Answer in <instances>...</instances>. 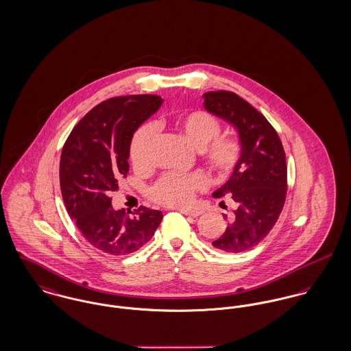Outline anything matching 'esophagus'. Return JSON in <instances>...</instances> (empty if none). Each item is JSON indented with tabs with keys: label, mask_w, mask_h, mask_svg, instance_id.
<instances>
[{
	"label": "esophagus",
	"mask_w": 351,
	"mask_h": 351,
	"mask_svg": "<svg viewBox=\"0 0 351 351\" xmlns=\"http://www.w3.org/2000/svg\"><path fill=\"white\" fill-rule=\"evenodd\" d=\"M182 214L184 215L192 216V217H197V216L202 215V211L200 210H189V208H180L179 210Z\"/></svg>",
	"instance_id": "34e87169"
}]
</instances>
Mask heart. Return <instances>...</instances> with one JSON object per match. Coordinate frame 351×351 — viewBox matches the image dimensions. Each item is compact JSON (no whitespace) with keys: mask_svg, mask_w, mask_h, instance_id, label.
Returning <instances> with one entry per match:
<instances>
[{"mask_svg":"<svg viewBox=\"0 0 351 351\" xmlns=\"http://www.w3.org/2000/svg\"><path fill=\"white\" fill-rule=\"evenodd\" d=\"M176 130L189 145L199 148L200 158L219 175L231 173L242 159L243 145L234 136L219 135L221 125L215 116L206 110H191L176 119ZM156 138L154 123L141 127L132 138L130 148L131 162L138 169L152 164V151ZM207 179L203 173L189 175L167 173L149 189V196L156 203L168 207H183L191 203L195 192L203 189Z\"/></svg>","mask_w":351,"mask_h":351,"instance_id":"obj_1","label":"heart"}]
</instances>
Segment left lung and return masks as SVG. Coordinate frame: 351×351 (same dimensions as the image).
Listing matches in <instances>:
<instances>
[{"label":"left lung","instance_id":"left-lung-1","mask_svg":"<svg viewBox=\"0 0 351 351\" xmlns=\"http://www.w3.org/2000/svg\"><path fill=\"white\" fill-rule=\"evenodd\" d=\"M207 112L226 120L239 134L242 159L216 199L230 197L235 208L227 228L213 245L238 254L262 242L280 215L287 192V165L282 141L267 119L234 92L203 95ZM224 203V202H221Z\"/></svg>","mask_w":351,"mask_h":351}]
</instances>
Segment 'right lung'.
<instances>
[{"instance_id": "obj_1", "label": "right lung", "mask_w": 351, "mask_h": 351, "mask_svg": "<svg viewBox=\"0 0 351 351\" xmlns=\"http://www.w3.org/2000/svg\"><path fill=\"white\" fill-rule=\"evenodd\" d=\"M162 104L160 96L112 97L90 109L68 136L60 160V187L85 241L109 255H128L149 242L162 211L140 206L134 216L114 210L109 193L130 171L136 130Z\"/></svg>"}]
</instances>
